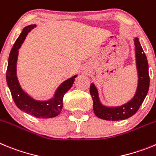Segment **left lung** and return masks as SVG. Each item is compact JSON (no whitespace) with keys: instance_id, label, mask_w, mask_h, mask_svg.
<instances>
[{"instance_id":"8db88e82","label":"left lung","mask_w":156,"mask_h":156,"mask_svg":"<svg viewBox=\"0 0 156 156\" xmlns=\"http://www.w3.org/2000/svg\"><path fill=\"white\" fill-rule=\"evenodd\" d=\"M134 45L138 74L137 88L134 97L121 106L106 107L101 103L98 90L94 84L91 83L89 92L93 101V112L99 119L108 121H119L128 119L137 112L147 96L150 83L148 63L138 37H135Z\"/></svg>"}]
</instances>
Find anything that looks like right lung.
Listing matches in <instances>:
<instances>
[{"label":"right lung","mask_w":156,"mask_h":156,"mask_svg":"<svg viewBox=\"0 0 156 156\" xmlns=\"http://www.w3.org/2000/svg\"><path fill=\"white\" fill-rule=\"evenodd\" d=\"M35 27V24L26 27L16 41L9 55L6 71V80L13 101L20 110L36 118L48 119L59 115L63 108V96L73 86L74 78L78 75H74L60 84V86L56 89L54 97L48 101H36L23 90L16 74V63L18 59L19 49L23 43L28 33Z\"/></svg>","instance_id":"obj_1"}]
</instances>
